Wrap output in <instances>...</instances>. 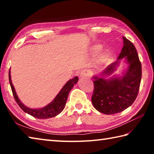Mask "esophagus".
<instances>
[{
	"mask_svg": "<svg viewBox=\"0 0 154 154\" xmlns=\"http://www.w3.org/2000/svg\"><path fill=\"white\" fill-rule=\"evenodd\" d=\"M91 76V72L89 70H83L80 72V77L82 78L90 77Z\"/></svg>",
	"mask_w": 154,
	"mask_h": 154,
	"instance_id": "34e87169",
	"label": "esophagus"
}]
</instances>
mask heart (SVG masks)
<instances>
[{
	"label": "heart",
	"instance_id": "1",
	"mask_svg": "<svg viewBox=\"0 0 154 154\" xmlns=\"http://www.w3.org/2000/svg\"><path fill=\"white\" fill-rule=\"evenodd\" d=\"M101 49H102V45H94L92 48H91V54L92 56H95L100 53Z\"/></svg>",
	"mask_w": 154,
	"mask_h": 154
}]
</instances>
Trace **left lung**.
Listing matches in <instances>:
<instances>
[{"label": "left lung", "instance_id": "8db88e82", "mask_svg": "<svg viewBox=\"0 0 154 154\" xmlns=\"http://www.w3.org/2000/svg\"><path fill=\"white\" fill-rule=\"evenodd\" d=\"M124 45L117 61L101 72L94 76V90L92 103L96 110L106 115L118 113L132 105L138 95L141 81V63L134 45L123 36ZM124 59L129 66L121 77L113 76L108 79L115 70L119 61Z\"/></svg>", "mask_w": 154, "mask_h": 154}]
</instances>
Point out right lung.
Returning <instances> with one entry per match:
<instances>
[{
	"label": "right lung",
	"mask_w": 154,
	"mask_h": 154,
	"mask_svg": "<svg viewBox=\"0 0 154 154\" xmlns=\"http://www.w3.org/2000/svg\"><path fill=\"white\" fill-rule=\"evenodd\" d=\"M9 79L14 98L15 101H16V103H17V105L20 106V107L24 112H26V113L35 117L36 118L48 119L50 118H54V117L58 116V114L60 113L63 111V109L65 107V105H66L67 98L70 91L73 88L75 84H76L77 83L79 79H78L77 77H75L72 79L68 81L65 83L64 86L62 87L59 93L56 95V97L54 98V100L50 103H49L48 105H46L45 106L41 109H31L25 106L24 104L21 102L19 98H18L16 92H15V88L14 87V85H13L11 82V71H10V69L9 72Z\"/></svg>",
	"instance_id": "right-lung-1"
}]
</instances>
